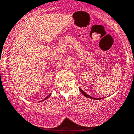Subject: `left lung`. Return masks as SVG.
Wrapping results in <instances>:
<instances>
[{"label":"left lung","mask_w":134,"mask_h":134,"mask_svg":"<svg viewBox=\"0 0 134 134\" xmlns=\"http://www.w3.org/2000/svg\"><path fill=\"white\" fill-rule=\"evenodd\" d=\"M80 92H81V94H82L84 96L87 97V98H90V99H102V98H93V97L91 96H89V95H88V94H86V92H84V91H83V90L81 89V88H80Z\"/></svg>","instance_id":"obj_1"}]
</instances>
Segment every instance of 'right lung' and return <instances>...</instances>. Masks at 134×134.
<instances>
[{
    "mask_svg": "<svg viewBox=\"0 0 134 134\" xmlns=\"http://www.w3.org/2000/svg\"><path fill=\"white\" fill-rule=\"evenodd\" d=\"M51 94H49V96H47V97H46V98H45V99H43V100H42L41 101H44V100H46V99H47V98H49V97H50V96H51Z\"/></svg>",
    "mask_w": 134,
    "mask_h": 134,
    "instance_id": "1",
    "label": "right lung"
}]
</instances>
